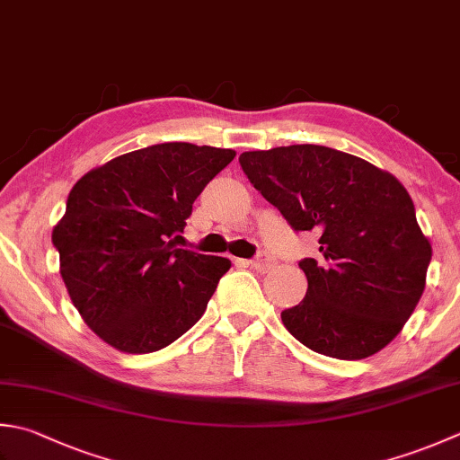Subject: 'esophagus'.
Segmentation results:
<instances>
[{"mask_svg":"<svg viewBox=\"0 0 460 460\" xmlns=\"http://www.w3.org/2000/svg\"><path fill=\"white\" fill-rule=\"evenodd\" d=\"M251 267H253L255 271H259V273H267L269 269L273 267V261L269 259V255H263V253H261L257 259L251 261Z\"/></svg>","mask_w":460,"mask_h":460,"instance_id":"34e87169","label":"esophagus"}]
</instances>
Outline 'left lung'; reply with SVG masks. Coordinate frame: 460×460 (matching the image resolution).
I'll list each match as a JSON object with an SVG mask.
<instances>
[{
    "instance_id": "1",
    "label": "left lung",
    "mask_w": 460,
    "mask_h": 460,
    "mask_svg": "<svg viewBox=\"0 0 460 460\" xmlns=\"http://www.w3.org/2000/svg\"><path fill=\"white\" fill-rule=\"evenodd\" d=\"M239 164L295 231L319 235V261H299L307 295L281 313L287 331L343 361L379 353L415 311L433 257L407 189L361 157L309 143L245 151Z\"/></svg>"
}]
</instances>
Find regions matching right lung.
Instances as JSON below:
<instances>
[{"mask_svg": "<svg viewBox=\"0 0 460 460\" xmlns=\"http://www.w3.org/2000/svg\"><path fill=\"white\" fill-rule=\"evenodd\" d=\"M233 157V149L159 143L107 161L71 189L51 241L71 301L107 345L153 353L201 319L231 261L177 249L170 237Z\"/></svg>", "mask_w": 460, "mask_h": 460, "instance_id": "1", "label": "right lung"}]
</instances>
